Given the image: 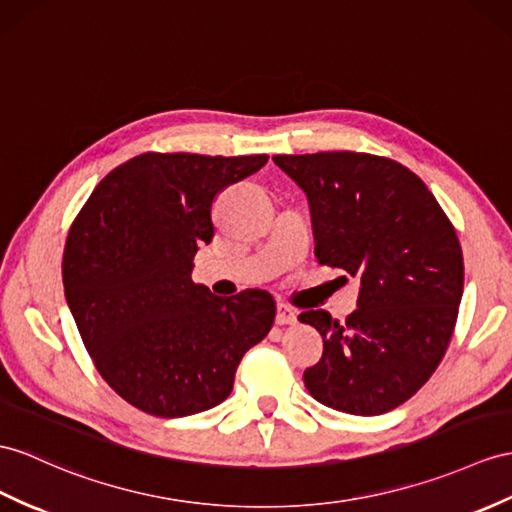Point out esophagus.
Segmentation results:
<instances>
[{
    "label": "esophagus",
    "mask_w": 512,
    "mask_h": 512,
    "mask_svg": "<svg viewBox=\"0 0 512 512\" xmlns=\"http://www.w3.org/2000/svg\"><path fill=\"white\" fill-rule=\"evenodd\" d=\"M297 321V313L286 304H278V315H276V323L278 326H293Z\"/></svg>",
    "instance_id": "esophagus-1"
}]
</instances>
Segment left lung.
Segmentation results:
<instances>
[{
	"instance_id": "obj_1",
	"label": "left lung",
	"mask_w": 512,
	"mask_h": 512,
	"mask_svg": "<svg viewBox=\"0 0 512 512\" xmlns=\"http://www.w3.org/2000/svg\"><path fill=\"white\" fill-rule=\"evenodd\" d=\"M273 162L308 195L319 265L360 278L345 323L326 310L299 315L323 339L306 389L341 413H389L430 380L452 341L465 284L452 221L391 158L319 152Z\"/></svg>"
}]
</instances>
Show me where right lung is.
Instances as JSON below:
<instances>
[{
  "label": "right lung",
  "mask_w": 512,
  "mask_h": 512,
  "mask_svg": "<svg viewBox=\"0 0 512 512\" xmlns=\"http://www.w3.org/2000/svg\"><path fill=\"white\" fill-rule=\"evenodd\" d=\"M269 160L145 152L112 169L73 219L62 284L82 343L112 391L154 417L221 404L276 302L247 289L217 297L191 280L215 236L213 202Z\"/></svg>",
  "instance_id": "right-lung-1"
}]
</instances>
